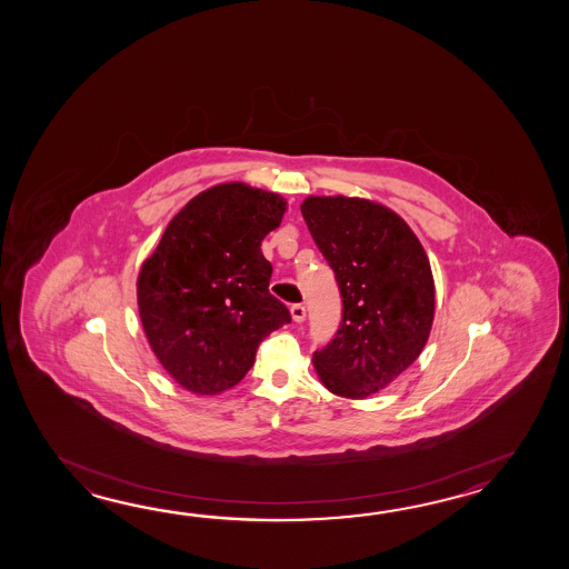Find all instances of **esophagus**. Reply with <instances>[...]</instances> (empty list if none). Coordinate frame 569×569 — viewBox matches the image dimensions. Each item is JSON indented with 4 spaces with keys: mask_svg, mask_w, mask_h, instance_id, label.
Returning a JSON list of instances; mask_svg holds the SVG:
<instances>
[{
    "mask_svg": "<svg viewBox=\"0 0 569 569\" xmlns=\"http://www.w3.org/2000/svg\"><path fill=\"white\" fill-rule=\"evenodd\" d=\"M290 315H292V321H295V323H302L307 311H305L302 305H292V307H290Z\"/></svg>",
    "mask_w": 569,
    "mask_h": 569,
    "instance_id": "obj_1",
    "label": "esophagus"
}]
</instances>
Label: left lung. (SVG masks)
Here are the masks:
<instances>
[{
	"label": "left lung",
	"mask_w": 569,
	"mask_h": 569,
	"mask_svg": "<svg viewBox=\"0 0 569 569\" xmlns=\"http://www.w3.org/2000/svg\"><path fill=\"white\" fill-rule=\"evenodd\" d=\"M301 211L343 302L336 338L313 353L315 370L329 392L366 399L402 375L429 339V258L405 219L375 201L311 194Z\"/></svg>",
	"instance_id": "left-lung-1"
}]
</instances>
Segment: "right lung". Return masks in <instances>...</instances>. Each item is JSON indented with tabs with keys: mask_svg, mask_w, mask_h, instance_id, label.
<instances>
[{
	"mask_svg": "<svg viewBox=\"0 0 569 569\" xmlns=\"http://www.w3.org/2000/svg\"><path fill=\"white\" fill-rule=\"evenodd\" d=\"M287 201L223 182L170 219L138 274V309L158 362L182 388L218 395L252 368L256 350L289 309L270 295L272 264L260 246Z\"/></svg>",
	"mask_w": 569,
	"mask_h": 569,
	"instance_id": "right-lung-1",
	"label": "right lung"
}]
</instances>
